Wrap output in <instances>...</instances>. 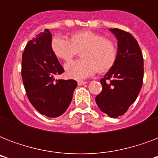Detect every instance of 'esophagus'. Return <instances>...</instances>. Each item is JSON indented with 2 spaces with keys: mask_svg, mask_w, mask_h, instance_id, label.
I'll return each mask as SVG.
<instances>
[{
  "mask_svg": "<svg viewBox=\"0 0 158 158\" xmlns=\"http://www.w3.org/2000/svg\"><path fill=\"white\" fill-rule=\"evenodd\" d=\"M85 84H87L86 81H79V82H78V85H79V86H81V85H84Z\"/></svg>",
  "mask_w": 158,
  "mask_h": 158,
  "instance_id": "1",
  "label": "esophagus"
}]
</instances>
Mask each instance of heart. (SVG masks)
<instances>
[{
    "instance_id": "1",
    "label": "heart",
    "mask_w": 158,
    "mask_h": 158,
    "mask_svg": "<svg viewBox=\"0 0 158 158\" xmlns=\"http://www.w3.org/2000/svg\"><path fill=\"white\" fill-rule=\"evenodd\" d=\"M51 47L57 58L66 62L81 52L82 60L69 62L64 66L67 76L78 80L91 76L96 71L106 73L115 64L117 57L113 41L89 30L72 33L69 41L56 37Z\"/></svg>"
}]
</instances>
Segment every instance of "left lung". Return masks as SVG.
Listing matches in <instances>:
<instances>
[{"instance_id": "obj_1", "label": "left lung", "mask_w": 158, "mask_h": 158, "mask_svg": "<svg viewBox=\"0 0 158 158\" xmlns=\"http://www.w3.org/2000/svg\"><path fill=\"white\" fill-rule=\"evenodd\" d=\"M118 40L115 64L101 81L102 90L96 102L102 112L110 117L124 115L135 102L142 88L143 58L137 41L130 33L110 28Z\"/></svg>"}]
</instances>
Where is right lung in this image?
<instances>
[{"mask_svg":"<svg viewBox=\"0 0 158 158\" xmlns=\"http://www.w3.org/2000/svg\"><path fill=\"white\" fill-rule=\"evenodd\" d=\"M48 29L29 41L22 55L21 74L31 104L41 114L57 117L66 110L77 87L74 79H55L64 71L52 50Z\"/></svg>","mask_w":158,"mask_h":158,"instance_id":"add662e5","label":"right lung"}]
</instances>
